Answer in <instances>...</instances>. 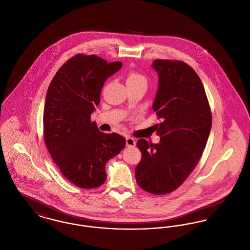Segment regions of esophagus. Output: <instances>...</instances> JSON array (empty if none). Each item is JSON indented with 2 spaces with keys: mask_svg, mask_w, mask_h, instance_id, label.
I'll return each instance as SVG.
<instances>
[{
  "mask_svg": "<svg viewBox=\"0 0 250 250\" xmlns=\"http://www.w3.org/2000/svg\"><path fill=\"white\" fill-rule=\"evenodd\" d=\"M125 141H126V146L127 147H134L136 145V141L131 137H127L125 139Z\"/></svg>",
  "mask_w": 250,
  "mask_h": 250,
  "instance_id": "34e87169",
  "label": "esophagus"
}]
</instances>
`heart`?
<instances>
[{"instance_id": "obj_1", "label": "heart", "mask_w": 250, "mask_h": 250, "mask_svg": "<svg viewBox=\"0 0 250 250\" xmlns=\"http://www.w3.org/2000/svg\"><path fill=\"white\" fill-rule=\"evenodd\" d=\"M146 84L147 80L143 74L137 71L128 72L126 76V84L134 85V84Z\"/></svg>"}]
</instances>
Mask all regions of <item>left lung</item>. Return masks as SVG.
Returning a JSON list of instances; mask_svg holds the SVG:
<instances>
[{
    "instance_id": "left-lung-1",
    "label": "left lung",
    "mask_w": 250,
    "mask_h": 250,
    "mask_svg": "<svg viewBox=\"0 0 250 250\" xmlns=\"http://www.w3.org/2000/svg\"><path fill=\"white\" fill-rule=\"evenodd\" d=\"M158 89L153 104L159 143L138 141L142 159L135 168L138 185L151 194L177 189L197 166L207 143L212 113L202 81L188 63L156 59Z\"/></svg>"
}]
</instances>
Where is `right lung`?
<instances>
[{
    "instance_id": "obj_1",
    "label": "right lung",
    "mask_w": 250,
    "mask_h": 250,
    "mask_svg": "<svg viewBox=\"0 0 250 250\" xmlns=\"http://www.w3.org/2000/svg\"><path fill=\"white\" fill-rule=\"evenodd\" d=\"M122 65L121 62H107L95 54L80 53L60 67L48 86L44 142L62 174L78 188L91 189L103 185L106 163L125 146L124 137L105 134L91 121L104 83Z\"/></svg>"
}]
</instances>
